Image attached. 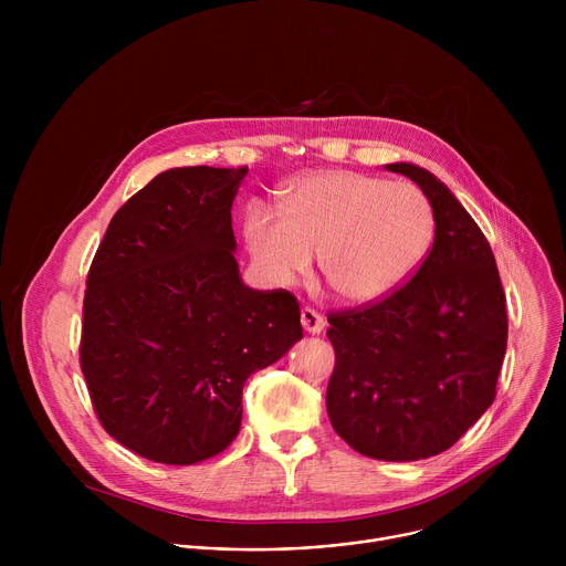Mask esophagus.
<instances>
[{"label":"esophagus","mask_w":566,"mask_h":566,"mask_svg":"<svg viewBox=\"0 0 566 566\" xmlns=\"http://www.w3.org/2000/svg\"><path fill=\"white\" fill-rule=\"evenodd\" d=\"M300 319H302V327H304V332L306 334H322L325 332V317H322L319 313H315L313 308H302V313H300Z\"/></svg>","instance_id":"34e87169"}]
</instances>
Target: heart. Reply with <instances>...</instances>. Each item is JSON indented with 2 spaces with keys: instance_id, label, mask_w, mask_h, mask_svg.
Segmentation results:
<instances>
[{
  "instance_id": "b5f03b06",
  "label": "heart",
  "mask_w": 566,
  "mask_h": 566,
  "mask_svg": "<svg viewBox=\"0 0 566 566\" xmlns=\"http://www.w3.org/2000/svg\"><path fill=\"white\" fill-rule=\"evenodd\" d=\"M284 217L262 206L247 217V244L260 273L291 286L319 255L322 277L354 306L376 304L423 264L434 237L428 197L412 184L327 170L284 190Z\"/></svg>"
}]
</instances>
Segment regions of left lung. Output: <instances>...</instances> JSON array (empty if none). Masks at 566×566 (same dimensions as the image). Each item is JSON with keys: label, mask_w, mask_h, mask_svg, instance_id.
Returning <instances> with one entry per match:
<instances>
[{"label": "left lung", "mask_w": 566, "mask_h": 566, "mask_svg": "<svg viewBox=\"0 0 566 566\" xmlns=\"http://www.w3.org/2000/svg\"><path fill=\"white\" fill-rule=\"evenodd\" d=\"M410 177L434 214V244L417 275L382 302L329 315L334 430L360 454L419 461L454 446L495 400L506 354V300L491 244L432 172Z\"/></svg>", "instance_id": "8db88e82"}]
</instances>
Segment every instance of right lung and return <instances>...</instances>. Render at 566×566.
<instances>
[{"label": "right lung", "mask_w": 566, "mask_h": 566, "mask_svg": "<svg viewBox=\"0 0 566 566\" xmlns=\"http://www.w3.org/2000/svg\"><path fill=\"white\" fill-rule=\"evenodd\" d=\"M247 172H160L114 214L90 269L80 367L94 410L156 463L223 452L249 376L302 338L289 291L241 282L230 210Z\"/></svg>", "instance_id": "1"}]
</instances>
